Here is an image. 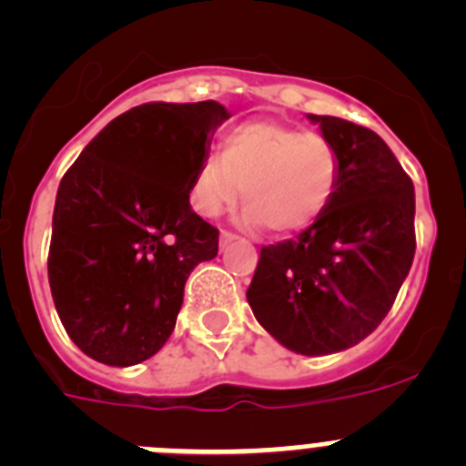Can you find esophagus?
I'll return each instance as SVG.
<instances>
[{
    "label": "esophagus",
    "instance_id": "34e87169",
    "mask_svg": "<svg viewBox=\"0 0 466 466\" xmlns=\"http://www.w3.org/2000/svg\"><path fill=\"white\" fill-rule=\"evenodd\" d=\"M236 240H240V236H236V233H233V230H221V247H226L228 245V242H236Z\"/></svg>",
    "mask_w": 466,
    "mask_h": 466
}]
</instances>
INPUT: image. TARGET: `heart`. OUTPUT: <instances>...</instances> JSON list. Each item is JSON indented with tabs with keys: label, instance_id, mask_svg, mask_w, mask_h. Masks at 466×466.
Returning a JSON list of instances; mask_svg holds the SVG:
<instances>
[{
	"label": "heart",
	"instance_id": "heart-1",
	"mask_svg": "<svg viewBox=\"0 0 466 466\" xmlns=\"http://www.w3.org/2000/svg\"><path fill=\"white\" fill-rule=\"evenodd\" d=\"M339 151L319 133L254 118L221 139V154H205L191 179L193 209L217 217L240 200L247 214L279 236L303 230L327 209L339 187Z\"/></svg>",
	"mask_w": 466,
	"mask_h": 466
}]
</instances>
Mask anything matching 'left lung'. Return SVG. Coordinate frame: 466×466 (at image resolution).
Instances as JSON below:
<instances>
[{
    "label": "left lung",
    "instance_id": "8db88e82",
    "mask_svg": "<svg viewBox=\"0 0 466 466\" xmlns=\"http://www.w3.org/2000/svg\"><path fill=\"white\" fill-rule=\"evenodd\" d=\"M339 151V187L296 240L261 247L247 300L299 355H331L364 340L392 308L415 254L410 177L373 130L315 116Z\"/></svg>",
    "mask_w": 466,
    "mask_h": 466
}]
</instances>
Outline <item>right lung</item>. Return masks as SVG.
I'll use <instances>...</instances> for the list:
<instances>
[{"mask_svg":"<svg viewBox=\"0 0 466 466\" xmlns=\"http://www.w3.org/2000/svg\"><path fill=\"white\" fill-rule=\"evenodd\" d=\"M219 102H147L116 116L65 172L53 212L48 282L81 352L109 366L156 355L184 284L219 252V230L188 205Z\"/></svg>","mask_w":466,"mask_h":466,"instance_id":"add662e5","label":"right lung"}]
</instances>
